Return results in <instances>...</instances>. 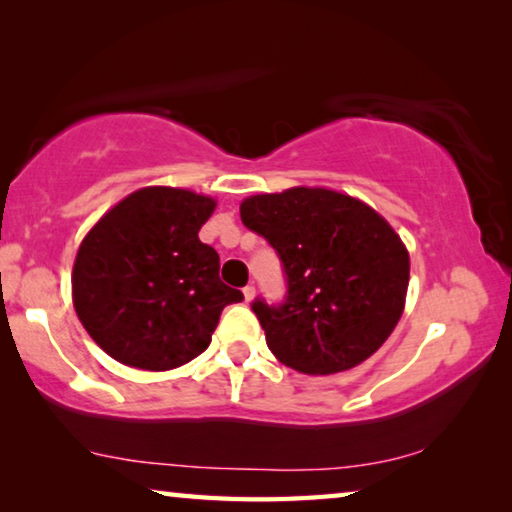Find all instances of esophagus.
<instances>
[{
    "label": "esophagus",
    "mask_w": 512,
    "mask_h": 512,
    "mask_svg": "<svg viewBox=\"0 0 512 512\" xmlns=\"http://www.w3.org/2000/svg\"><path fill=\"white\" fill-rule=\"evenodd\" d=\"M244 298H246V302H250L255 298V287L253 284H248V287H244Z\"/></svg>",
    "instance_id": "34e87169"
}]
</instances>
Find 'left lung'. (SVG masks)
<instances>
[{
	"mask_svg": "<svg viewBox=\"0 0 512 512\" xmlns=\"http://www.w3.org/2000/svg\"><path fill=\"white\" fill-rule=\"evenodd\" d=\"M239 212L287 273L282 307L253 302L275 359L334 375L372 357L400 323L409 289V250L393 225L359 198L305 185L248 196Z\"/></svg>",
	"mask_w": 512,
	"mask_h": 512,
	"instance_id": "1",
	"label": "left lung"
}]
</instances>
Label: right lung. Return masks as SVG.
Returning <instances> with one entry per match:
<instances>
[{"mask_svg": "<svg viewBox=\"0 0 512 512\" xmlns=\"http://www.w3.org/2000/svg\"><path fill=\"white\" fill-rule=\"evenodd\" d=\"M212 196L142 187L83 237L72 268L76 316L124 366L164 372L205 352L221 311L244 293L219 280V255L198 239Z\"/></svg>", "mask_w": 512, "mask_h": 512, "instance_id": "obj_1", "label": "right lung"}]
</instances>
